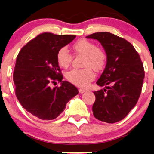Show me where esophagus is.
<instances>
[{"mask_svg": "<svg viewBox=\"0 0 154 154\" xmlns=\"http://www.w3.org/2000/svg\"><path fill=\"white\" fill-rule=\"evenodd\" d=\"M79 92L80 94H83V93H84V92H86V90H84V89H79Z\"/></svg>", "mask_w": 154, "mask_h": 154, "instance_id": "34e87169", "label": "esophagus"}]
</instances>
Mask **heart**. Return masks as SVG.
<instances>
[{"label":"heart","instance_id":"1","mask_svg":"<svg viewBox=\"0 0 154 154\" xmlns=\"http://www.w3.org/2000/svg\"><path fill=\"white\" fill-rule=\"evenodd\" d=\"M75 53L84 57L83 69H72L66 73V78L71 83L81 88H85L95 78L92 68L95 71L104 69L106 62V54L102 49L96 47L93 43L88 40L81 39L73 45ZM58 64L67 69L72 61V56L66 48H62L57 54Z\"/></svg>","mask_w":154,"mask_h":154}]
</instances>
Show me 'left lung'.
I'll use <instances>...</instances> for the list:
<instances>
[{"label": "left lung", "instance_id": "1", "mask_svg": "<svg viewBox=\"0 0 154 154\" xmlns=\"http://www.w3.org/2000/svg\"><path fill=\"white\" fill-rule=\"evenodd\" d=\"M101 43L106 54V64L96 82L104 89L94 92V116L113 123L123 119L134 108L142 91L144 71L134 48L123 38L109 32L86 36Z\"/></svg>", "mask_w": 154, "mask_h": 154}]
</instances>
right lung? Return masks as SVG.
<instances>
[{"label": "right lung", "mask_w": 154, "mask_h": 154, "mask_svg": "<svg viewBox=\"0 0 154 154\" xmlns=\"http://www.w3.org/2000/svg\"><path fill=\"white\" fill-rule=\"evenodd\" d=\"M75 38L72 35L43 33L24 45L17 57L13 73L15 94L26 110L38 119H56L66 103L79 93L74 85L62 81L57 61L58 50ZM61 82L60 87L50 84Z\"/></svg>", "instance_id": "right-lung-1"}]
</instances>
